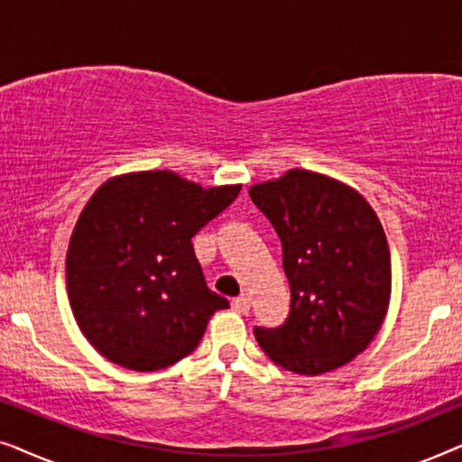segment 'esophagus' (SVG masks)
<instances>
[{"mask_svg":"<svg viewBox=\"0 0 462 462\" xmlns=\"http://www.w3.org/2000/svg\"><path fill=\"white\" fill-rule=\"evenodd\" d=\"M233 309H236L237 313H248L250 311V299L245 294H239L237 299H233Z\"/></svg>","mask_w":462,"mask_h":462,"instance_id":"1","label":"esophagus"}]
</instances>
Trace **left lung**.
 <instances>
[{
    "label": "left lung",
    "instance_id": "obj_1",
    "mask_svg": "<svg viewBox=\"0 0 462 462\" xmlns=\"http://www.w3.org/2000/svg\"><path fill=\"white\" fill-rule=\"evenodd\" d=\"M282 239L290 313L254 328L277 365L315 376L349 364L381 330L391 299L383 225L362 193L326 174L292 168L248 189Z\"/></svg>",
    "mask_w": 462,
    "mask_h": 462
}]
</instances>
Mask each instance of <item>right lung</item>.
<instances>
[{
	"instance_id": "add662e5",
	"label": "right lung",
	"mask_w": 462,
	"mask_h": 462,
	"mask_svg": "<svg viewBox=\"0 0 462 462\" xmlns=\"http://www.w3.org/2000/svg\"><path fill=\"white\" fill-rule=\"evenodd\" d=\"M239 189H204L170 170H147L113 176L94 191L69 242L67 294L100 356L153 372L199 345L229 300L206 286L191 237Z\"/></svg>"
}]
</instances>
